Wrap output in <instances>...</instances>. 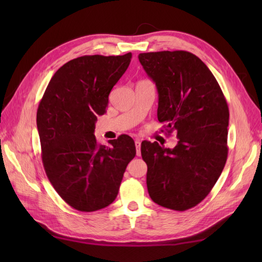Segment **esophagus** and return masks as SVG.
Instances as JSON below:
<instances>
[{"label":"esophagus","mask_w":262,"mask_h":262,"mask_svg":"<svg viewBox=\"0 0 262 262\" xmlns=\"http://www.w3.org/2000/svg\"><path fill=\"white\" fill-rule=\"evenodd\" d=\"M135 146H136V151H137V155L141 154V141L136 140L135 141Z\"/></svg>","instance_id":"34e87169"}]
</instances>
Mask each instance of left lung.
<instances>
[{"label": "left lung", "mask_w": 262, "mask_h": 262, "mask_svg": "<svg viewBox=\"0 0 262 262\" xmlns=\"http://www.w3.org/2000/svg\"><path fill=\"white\" fill-rule=\"evenodd\" d=\"M138 59L158 89L159 121L179 140L172 149L142 142L148 194L162 207L187 210L206 198L224 169L229 107L196 55L164 51L142 53Z\"/></svg>", "instance_id": "1"}]
</instances>
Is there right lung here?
<instances>
[{"mask_svg":"<svg viewBox=\"0 0 262 262\" xmlns=\"http://www.w3.org/2000/svg\"><path fill=\"white\" fill-rule=\"evenodd\" d=\"M130 58L132 53H127L70 60L54 74L38 105L43 169L64 202L80 211L99 210L113 203L136 155L130 136L120 135L105 146L93 134L111 89Z\"/></svg>","mask_w":262,"mask_h":262,"instance_id":"1","label":"right lung"}]
</instances>
